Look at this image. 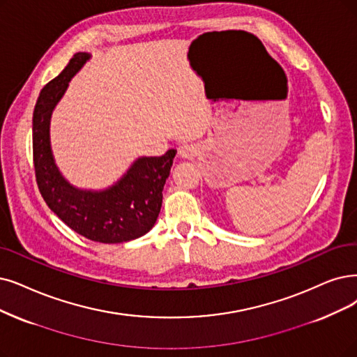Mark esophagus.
Here are the masks:
<instances>
[{
    "label": "esophagus",
    "mask_w": 357,
    "mask_h": 357,
    "mask_svg": "<svg viewBox=\"0 0 357 357\" xmlns=\"http://www.w3.org/2000/svg\"><path fill=\"white\" fill-rule=\"evenodd\" d=\"M195 153H196V152H195V148L190 146V145H184V146H181V148L178 149V155L181 156V158L190 160V158H193Z\"/></svg>",
    "instance_id": "34e87169"
}]
</instances>
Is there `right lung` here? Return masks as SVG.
Here are the masks:
<instances>
[{
  "label": "right lung",
  "instance_id": "obj_1",
  "mask_svg": "<svg viewBox=\"0 0 357 357\" xmlns=\"http://www.w3.org/2000/svg\"><path fill=\"white\" fill-rule=\"evenodd\" d=\"M91 59L77 52L61 73L40 91L33 111V164L39 192L50 209L77 234L99 243H123L146 234L162 205V189L177 153L142 156L105 190L77 189L55 165L51 142V114L64 95L70 79Z\"/></svg>",
  "mask_w": 357,
  "mask_h": 357
}]
</instances>
